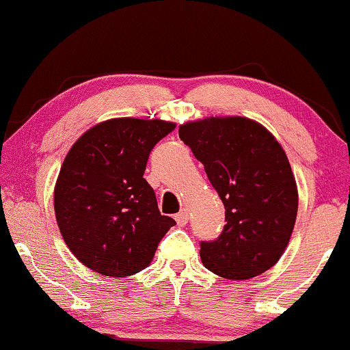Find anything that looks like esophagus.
<instances>
[{
  "label": "esophagus",
  "mask_w": 350,
  "mask_h": 350,
  "mask_svg": "<svg viewBox=\"0 0 350 350\" xmlns=\"http://www.w3.org/2000/svg\"><path fill=\"white\" fill-rule=\"evenodd\" d=\"M188 215H190V213H188V209L183 208L182 211L178 213V215H175L176 224H178V226H185V224H187V223H188Z\"/></svg>",
  "instance_id": "34e87169"
}]
</instances>
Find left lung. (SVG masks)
<instances>
[{
	"label": "left lung",
	"mask_w": 350,
	"mask_h": 350,
	"mask_svg": "<svg viewBox=\"0 0 350 350\" xmlns=\"http://www.w3.org/2000/svg\"><path fill=\"white\" fill-rule=\"evenodd\" d=\"M178 134L226 209L219 237L200 244L203 265L229 280L264 273L282 257L297 221L298 190L285 150L264 126L241 116L191 121Z\"/></svg>",
	"instance_id": "left-lung-1"
}]
</instances>
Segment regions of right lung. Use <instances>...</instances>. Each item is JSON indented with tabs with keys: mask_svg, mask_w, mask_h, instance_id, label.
Segmentation results:
<instances>
[{
	"mask_svg": "<svg viewBox=\"0 0 350 350\" xmlns=\"http://www.w3.org/2000/svg\"><path fill=\"white\" fill-rule=\"evenodd\" d=\"M174 129L160 119L118 118L93 126L72 146L53 208L65 244L85 267L127 277L152 262L175 221L160 215L144 172L155 144Z\"/></svg>",
	"mask_w": 350,
	"mask_h": 350,
	"instance_id": "right-lung-1",
	"label": "right lung"
}]
</instances>
